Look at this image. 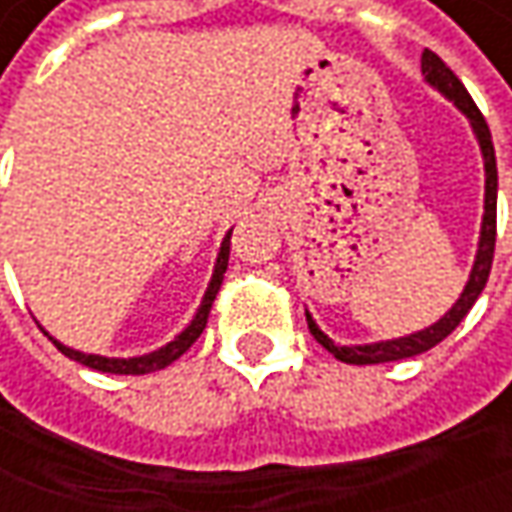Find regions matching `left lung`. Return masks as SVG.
<instances>
[{
  "instance_id": "8db88e82",
  "label": "left lung",
  "mask_w": 512,
  "mask_h": 512,
  "mask_svg": "<svg viewBox=\"0 0 512 512\" xmlns=\"http://www.w3.org/2000/svg\"><path fill=\"white\" fill-rule=\"evenodd\" d=\"M421 74L427 79V85H433L441 97L456 105L458 111L470 120V128L476 134L478 148H481V160H484V217H481V234H478V249L476 260H473V269H470V278L464 292L458 295V300L433 323V326H424L412 335L404 338H392V341H375V344H355L344 346L335 344L326 332H323L318 323L312 321V315L306 312V323H309V332L315 335V341L332 352L338 361L344 364H387V361H404V358H415L427 349H433L435 344H441L458 323L464 321V315L473 309V303L481 295L484 283L490 278V266H493V249H496V197H499V171H496V148H493V137H490V128L484 123L481 111L476 108L473 97L467 94V88L461 85V79L441 62V56H435L433 51H424L421 56Z\"/></svg>"
}]
</instances>
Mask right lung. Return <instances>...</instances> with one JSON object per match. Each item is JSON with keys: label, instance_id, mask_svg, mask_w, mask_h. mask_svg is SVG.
I'll return each instance as SVG.
<instances>
[{"label": "right lung", "instance_id": "add662e5", "mask_svg": "<svg viewBox=\"0 0 512 512\" xmlns=\"http://www.w3.org/2000/svg\"><path fill=\"white\" fill-rule=\"evenodd\" d=\"M229 237L232 232L223 237V243H220V252H217V260H214V272L212 280H209V286H206V295L200 300V306H197V312H194V318L191 323L180 332V335H174V341H168L166 346H160V349H154V352H145V355H137V358H105V355H88V352H79V349H71V346L59 344L56 338L54 346L62 352V355H68L71 361H77L82 367H91L97 369V372H111V375H145V372H157V369H166L168 364H174L186 349H189L197 338H200V332L206 329V321H209V312H212V303L217 298V292H220V283H223V275H226V266H229ZM48 335V332H45Z\"/></svg>", "mask_w": 512, "mask_h": 512}]
</instances>
